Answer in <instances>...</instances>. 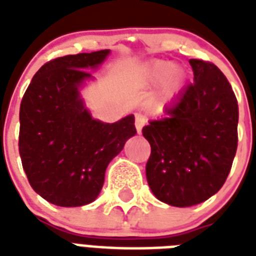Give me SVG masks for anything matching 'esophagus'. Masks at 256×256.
<instances>
[{
  "mask_svg": "<svg viewBox=\"0 0 256 256\" xmlns=\"http://www.w3.org/2000/svg\"><path fill=\"white\" fill-rule=\"evenodd\" d=\"M145 124V118L141 115V114H137L136 115V128H137V133H141L142 130V126Z\"/></svg>",
  "mask_w": 256,
  "mask_h": 256,
  "instance_id": "34e87169",
  "label": "esophagus"
}]
</instances>
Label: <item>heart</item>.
<instances>
[{"label":"heart","mask_w":256,"mask_h":256,"mask_svg":"<svg viewBox=\"0 0 256 256\" xmlns=\"http://www.w3.org/2000/svg\"><path fill=\"white\" fill-rule=\"evenodd\" d=\"M174 71H176V66L168 62H156V63L150 64L146 70V79L152 84H158V82L166 79L162 86L158 100L155 101V106L158 110H160L167 101L172 100L181 88V78Z\"/></svg>","instance_id":"obj_1"}]
</instances>
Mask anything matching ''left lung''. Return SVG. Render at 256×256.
I'll list each match as a JSON object with an SVG mask.
<instances>
[{"mask_svg":"<svg viewBox=\"0 0 256 256\" xmlns=\"http://www.w3.org/2000/svg\"><path fill=\"white\" fill-rule=\"evenodd\" d=\"M193 82L150 120L142 136L150 145L146 181L160 202L174 207L203 203L229 176L237 150L238 106L229 80L215 64L190 58Z\"/></svg>","mask_w":256,"mask_h":256,"instance_id":"1","label":"left lung"}]
</instances>
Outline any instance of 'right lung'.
Returning <instances> with one entry per match:
<instances>
[{"mask_svg": "<svg viewBox=\"0 0 256 256\" xmlns=\"http://www.w3.org/2000/svg\"><path fill=\"white\" fill-rule=\"evenodd\" d=\"M110 50L68 54L44 64L20 104L19 152L31 188L49 203L78 207L94 202L106 166L136 132L134 116L115 123L92 118L79 88Z\"/></svg>", "mask_w": 256, "mask_h": 256, "instance_id": "add662e5", "label": "right lung"}]
</instances>
